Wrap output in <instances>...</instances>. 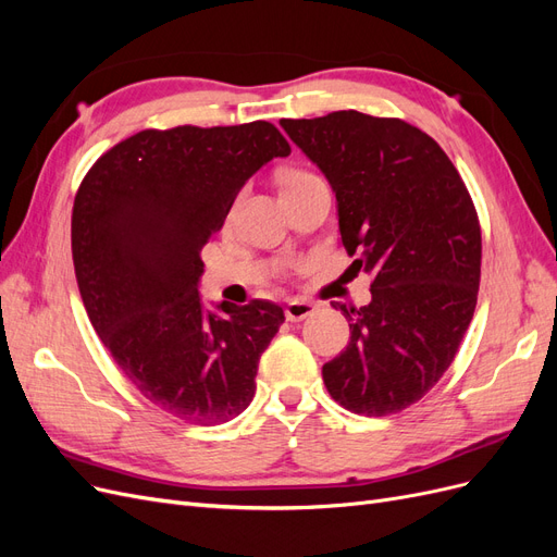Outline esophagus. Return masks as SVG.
I'll list each match as a JSON object with an SVG mask.
<instances>
[{
    "label": "esophagus",
    "mask_w": 557,
    "mask_h": 557,
    "mask_svg": "<svg viewBox=\"0 0 557 557\" xmlns=\"http://www.w3.org/2000/svg\"><path fill=\"white\" fill-rule=\"evenodd\" d=\"M315 311V305L307 299H290L288 305H285V318L290 320V323H299V320L309 318Z\"/></svg>",
    "instance_id": "esophagus-1"
}]
</instances>
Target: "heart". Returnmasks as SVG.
I'll return each instance as SVG.
<instances>
[{"mask_svg":"<svg viewBox=\"0 0 557 557\" xmlns=\"http://www.w3.org/2000/svg\"><path fill=\"white\" fill-rule=\"evenodd\" d=\"M307 176H313V174H309V172H301V170H290V172H285V174H283L281 185H283V183H295V181H301V178H307Z\"/></svg>","mask_w":557,"mask_h":557,"instance_id":"obj_1","label":"heart"}]
</instances>
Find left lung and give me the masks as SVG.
Segmentation results:
<instances>
[{
    "label": "left lung",
    "instance_id": "obj_1",
    "mask_svg": "<svg viewBox=\"0 0 557 557\" xmlns=\"http://www.w3.org/2000/svg\"><path fill=\"white\" fill-rule=\"evenodd\" d=\"M281 127L332 185L350 269L372 274L367 307L334 305L350 342L323 364L327 393L352 413H397L444 376L474 315V201L442 146L399 117L334 111Z\"/></svg>",
    "mask_w": 557,
    "mask_h": 557
}]
</instances>
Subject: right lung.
<instances>
[{
    "label": "right lung",
    "instance_id": "right-lung-1",
    "mask_svg": "<svg viewBox=\"0 0 557 557\" xmlns=\"http://www.w3.org/2000/svg\"><path fill=\"white\" fill-rule=\"evenodd\" d=\"M290 156L264 121L144 129L115 144L83 178L72 256L88 318L115 364L156 407L195 425L239 416L258 362L285 320L274 301L246 307L199 297V252L244 183Z\"/></svg>",
    "mask_w": 557,
    "mask_h": 557
}]
</instances>
